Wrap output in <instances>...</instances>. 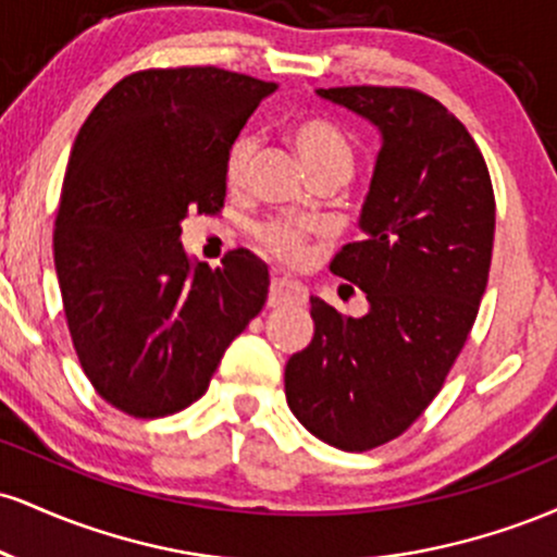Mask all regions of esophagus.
<instances>
[{
  "label": "esophagus",
  "instance_id": "obj_1",
  "mask_svg": "<svg viewBox=\"0 0 557 557\" xmlns=\"http://www.w3.org/2000/svg\"><path fill=\"white\" fill-rule=\"evenodd\" d=\"M306 287L298 280L272 277L270 285V306H304Z\"/></svg>",
  "mask_w": 557,
  "mask_h": 557
}]
</instances>
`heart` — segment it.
<instances>
[{"instance_id":"b5f03b06","label":"heart","mask_w":557,"mask_h":557,"mask_svg":"<svg viewBox=\"0 0 557 557\" xmlns=\"http://www.w3.org/2000/svg\"><path fill=\"white\" fill-rule=\"evenodd\" d=\"M293 146H296L300 162L309 170V175H319V172H337V175L348 177L354 172V146L350 140L337 131L335 125L324 123V120H304L293 127L290 133ZM253 154H257V138L251 133H240L238 138L230 144L225 157V181L227 185H240L246 181L248 164H251ZM257 238L264 243L267 251L283 261H300L306 257V233L293 222H264L257 227Z\"/></svg>"}]
</instances>
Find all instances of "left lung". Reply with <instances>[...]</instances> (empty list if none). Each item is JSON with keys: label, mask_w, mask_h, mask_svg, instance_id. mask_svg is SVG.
Listing matches in <instances>:
<instances>
[{"label": "left lung", "mask_w": 557, "mask_h": 557, "mask_svg": "<svg viewBox=\"0 0 557 557\" xmlns=\"http://www.w3.org/2000/svg\"><path fill=\"white\" fill-rule=\"evenodd\" d=\"M376 127L363 240L330 270L367 293L343 317L311 298L314 337L285 363V398L322 443L369 450L421 417L461 354L490 277L495 196L461 120L413 88H317Z\"/></svg>", "instance_id": "left-lung-1"}]
</instances>
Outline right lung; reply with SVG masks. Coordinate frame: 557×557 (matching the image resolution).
I'll list each match as a JSON object with an SVG mask.
<instances>
[{"label": "right lung", "mask_w": 557, "mask_h": 557, "mask_svg": "<svg viewBox=\"0 0 557 557\" xmlns=\"http://www.w3.org/2000/svg\"><path fill=\"white\" fill-rule=\"evenodd\" d=\"M274 91L220 67L144 70L110 88L75 138L54 270L83 372L131 417L201 398L264 306V261L238 248L209 270L181 233L188 212H220L230 144Z\"/></svg>", "instance_id": "add662e5"}]
</instances>
